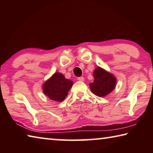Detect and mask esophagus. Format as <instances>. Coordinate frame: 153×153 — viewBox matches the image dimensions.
Here are the masks:
<instances>
[{"mask_svg": "<svg viewBox=\"0 0 153 153\" xmlns=\"http://www.w3.org/2000/svg\"><path fill=\"white\" fill-rule=\"evenodd\" d=\"M77 80L80 82H84V77H79L78 78H77Z\"/></svg>", "mask_w": 153, "mask_h": 153, "instance_id": "34e87169", "label": "esophagus"}]
</instances>
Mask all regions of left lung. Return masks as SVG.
<instances>
[{
    "label": "left lung",
    "instance_id": "8db88e82",
    "mask_svg": "<svg viewBox=\"0 0 153 153\" xmlns=\"http://www.w3.org/2000/svg\"><path fill=\"white\" fill-rule=\"evenodd\" d=\"M94 82L90 83L91 92L100 97H104L115 89L117 78L113 74L106 71L102 67H97L93 73Z\"/></svg>",
    "mask_w": 153,
    "mask_h": 153
}]
</instances>
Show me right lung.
<instances>
[{"mask_svg":"<svg viewBox=\"0 0 153 153\" xmlns=\"http://www.w3.org/2000/svg\"><path fill=\"white\" fill-rule=\"evenodd\" d=\"M73 84V81L66 79L63 74L55 72L43 83L42 90L49 99L56 102H62L65 99Z\"/></svg>","mask_w":153,"mask_h":153,"instance_id":"add662e5","label":"right lung"}]
</instances>
